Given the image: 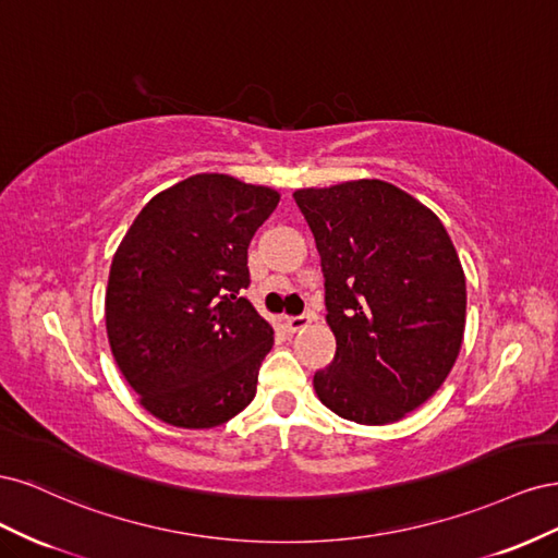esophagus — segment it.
<instances>
[{
  "label": "esophagus",
  "instance_id": "1",
  "mask_svg": "<svg viewBox=\"0 0 558 558\" xmlns=\"http://www.w3.org/2000/svg\"><path fill=\"white\" fill-rule=\"evenodd\" d=\"M310 324H312L310 316H286V318H283V328L289 330V332L305 330Z\"/></svg>",
  "mask_w": 558,
  "mask_h": 558
}]
</instances>
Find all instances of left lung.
<instances>
[{"mask_svg":"<svg viewBox=\"0 0 558 558\" xmlns=\"http://www.w3.org/2000/svg\"><path fill=\"white\" fill-rule=\"evenodd\" d=\"M326 277L332 363L314 375L337 416L386 426L445 384L465 330V275L440 218L398 185L359 179L293 193Z\"/></svg>","mask_w":558,"mask_h":558,"instance_id":"left-lung-1","label":"left lung"}]
</instances>
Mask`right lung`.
<instances>
[{
  "label": "right lung",
  "mask_w": 558,
  "mask_h": 558,
  "mask_svg": "<svg viewBox=\"0 0 558 558\" xmlns=\"http://www.w3.org/2000/svg\"><path fill=\"white\" fill-rule=\"evenodd\" d=\"M279 193L195 174L146 202L118 244L105 298L111 353L165 424H228L256 396L275 330L240 291L246 248Z\"/></svg>",
  "instance_id": "right-lung-1"
}]
</instances>
